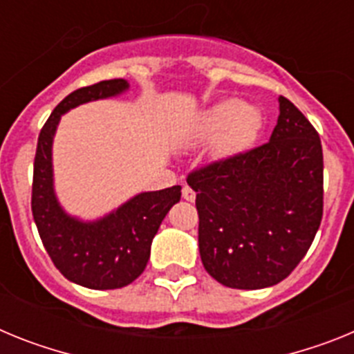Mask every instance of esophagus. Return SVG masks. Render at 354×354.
I'll use <instances>...</instances> for the list:
<instances>
[{
	"instance_id": "1",
	"label": "esophagus",
	"mask_w": 354,
	"mask_h": 354,
	"mask_svg": "<svg viewBox=\"0 0 354 354\" xmlns=\"http://www.w3.org/2000/svg\"><path fill=\"white\" fill-rule=\"evenodd\" d=\"M183 198L187 200V202H193V200L196 198V193L193 192V189L189 186H184L183 187Z\"/></svg>"
}]
</instances>
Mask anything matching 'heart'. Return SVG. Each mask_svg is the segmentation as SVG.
Wrapping results in <instances>:
<instances>
[{"mask_svg": "<svg viewBox=\"0 0 354 354\" xmlns=\"http://www.w3.org/2000/svg\"><path fill=\"white\" fill-rule=\"evenodd\" d=\"M261 124V115L252 106L230 99L209 108L198 122V136L209 138L223 131L221 150H234L243 147L255 136Z\"/></svg>", "mask_w": 354, "mask_h": 354, "instance_id": "b5f03b06", "label": "heart"}]
</instances>
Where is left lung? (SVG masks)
Listing matches in <instances>:
<instances>
[{
  "mask_svg": "<svg viewBox=\"0 0 354 354\" xmlns=\"http://www.w3.org/2000/svg\"><path fill=\"white\" fill-rule=\"evenodd\" d=\"M270 142L187 175L196 193L205 271L232 289L282 282L310 248L323 218V147L289 99Z\"/></svg>",
  "mask_w": 354,
  "mask_h": 354,
  "instance_id": "8db88e82",
  "label": "left lung"
}]
</instances>
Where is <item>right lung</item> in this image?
<instances>
[{
    "label": "right lung",
    "instance_id": "1",
    "mask_svg": "<svg viewBox=\"0 0 354 354\" xmlns=\"http://www.w3.org/2000/svg\"><path fill=\"white\" fill-rule=\"evenodd\" d=\"M127 88L126 80H108L74 90L56 106L37 143L31 186L33 220L56 270L88 289H120L134 282L149 262L159 225L180 200V186L140 193L97 221L72 218L56 200L51 147L60 117L83 102L118 95Z\"/></svg>",
    "mask_w": 354,
    "mask_h": 354
}]
</instances>
